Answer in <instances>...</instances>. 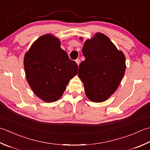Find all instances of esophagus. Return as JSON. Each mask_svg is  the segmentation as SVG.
<instances>
[{"label": "esophagus", "mask_w": 150, "mask_h": 150, "mask_svg": "<svg viewBox=\"0 0 150 150\" xmlns=\"http://www.w3.org/2000/svg\"><path fill=\"white\" fill-rule=\"evenodd\" d=\"M75 62H76V63L77 64V65L79 66V64H80V59H77L75 60Z\"/></svg>", "instance_id": "obj_1"}]
</instances>
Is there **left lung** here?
Segmentation results:
<instances>
[{
	"label": "left lung",
	"instance_id": "left-lung-1",
	"mask_svg": "<svg viewBox=\"0 0 150 150\" xmlns=\"http://www.w3.org/2000/svg\"><path fill=\"white\" fill-rule=\"evenodd\" d=\"M83 41V38H80ZM85 60L79 65L78 76L90 101H106L118 88L126 69L125 57L106 35L97 33L85 41Z\"/></svg>",
	"mask_w": 150,
	"mask_h": 150
}]
</instances>
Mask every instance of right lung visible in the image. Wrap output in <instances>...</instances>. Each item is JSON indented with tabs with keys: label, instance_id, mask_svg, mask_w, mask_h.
I'll return each mask as SVG.
<instances>
[{
	"label": "right lung",
	"instance_id": "1",
	"mask_svg": "<svg viewBox=\"0 0 150 150\" xmlns=\"http://www.w3.org/2000/svg\"><path fill=\"white\" fill-rule=\"evenodd\" d=\"M60 40L51 34L35 41L26 52V80L35 95L47 103L57 101L70 79L77 74L78 65L60 47Z\"/></svg>",
	"mask_w": 150,
	"mask_h": 150
}]
</instances>
